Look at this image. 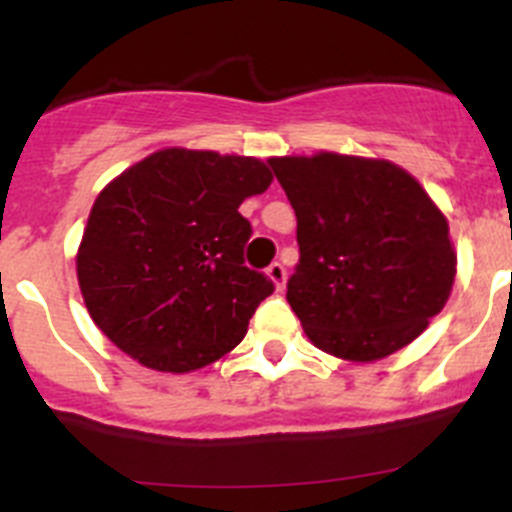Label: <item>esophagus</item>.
<instances>
[{"instance_id": "34e87169", "label": "esophagus", "mask_w": 512, "mask_h": 512, "mask_svg": "<svg viewBox=\"0 0 512 512\" xmlns=\"http://www.w3.org/2000/svg\"><path fill=\"white\" fill-rule=\"evenodd\" d=\"M266 274H269V279L274 282V287H277V292H282L284 287H287V269H284L279 261H274V264L266 269Z\"/></svg>"}]
</instances>
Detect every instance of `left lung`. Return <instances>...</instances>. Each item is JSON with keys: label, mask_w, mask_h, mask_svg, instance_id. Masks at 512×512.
<instances>
[{"label": "left lung", "mask_w": 512, "mask_h": 512, "mask_svg": "<svg viewBox=\"0 0 512 512\" xmlns=\"http://www.w3.org/2000/svg\"><path fill=\"white\" fill-rule=\"evenodd\" d=\"M297 215L287 300L325 354L377 361L443 310L456 277L449 223L408 171L338 156L269 158Z\"/></svg>", "instance_id": "1"}]
</instances>
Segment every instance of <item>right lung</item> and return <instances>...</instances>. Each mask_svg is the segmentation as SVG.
Wrapping results in <instances>:
<instances>
[{
  "mask_svg": "<svg viewBox=\"0 0 512 512\" xmlns=\"http://www.w3.org/2000/svg\"><path fill=\"white\" fill-rule=\"evenodd\" d=\"M259 158L166 148L99 192L76 256L87 310L104 336L148 369L184 374L243 341L274 282L248 269L251 223L266 192Z\"/></svg>",
  "mask_w": 512,
  "mask_h": 512,
  "instance_id": "obj_1",
  "label": "right lung"
}]
</instances>
